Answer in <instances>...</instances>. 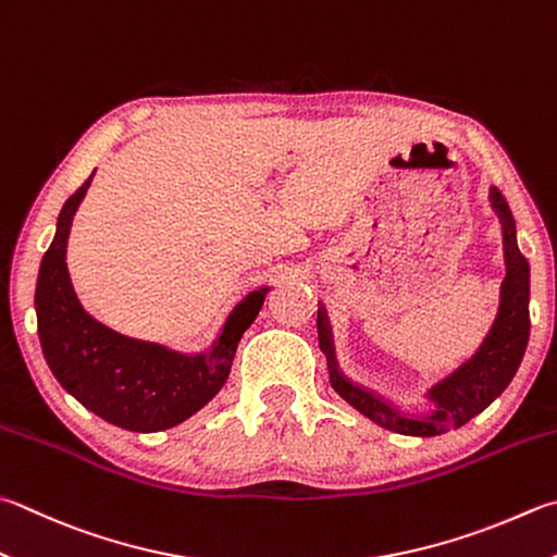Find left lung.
<instances>
[{"label": "left lung", "instance_id": "left-lung-1", "mask_svg": "<svg viewBox=\"0 0 557 557\" xmlns=\"http://www.w3.org/2000/svg\"><path fill=\"white\" fill-rule=\"evenodd\" d=\"M487 198L502 223V249H505L507 269L499 286V308L478 349L460 361L454 371H448L426 387L424 400L432 403L429 412H407L387 395L351 381L342 371L330 314L320 302L318 339L322 354L327 356L332 387L339 393L342 400L359 409L363 417H369L371 422L387 429V432L405 436H438L450 432V429L463 426L495 403L511 383L513 373L519 371L531 332V267L519 249L517 220L511 215L507 198L495 186H490Z\"/></svg>", "mask_w": 557, "mask_h": 557}]
</instances>
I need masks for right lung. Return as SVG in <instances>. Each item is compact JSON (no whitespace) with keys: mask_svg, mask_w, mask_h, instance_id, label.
I'll return each instance as SVG.
<instances>
[{"mask_svg":"<svg viewBox=\"0 0 557 557\" xmlns=\"http://www.w3.org/2000/svg\"><path fill=\"white\" fill-rule=\"evenodd\" d=\"M94 172L58 215L55 237L36 283L38 337L52 375L89 412L128 432H162L206 407L225 385L237 344L264 306L261 286L230 310L203 351L186 354L160 342L121 334L84 310L67 271V237Z\"/></svg>","mask_w":557,"mask_h":557,"instance_id":"add662e5","label":"right lung"}]
</instances>
